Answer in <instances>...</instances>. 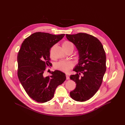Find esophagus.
I'll return each mask as SVG.
<instances>
[{
	"instance_id": "obj_1",
	"label": "esophagus",
	"mask_w": 125,
	"mask_h": 125,
	"mask_svg": "<svg viewBox=\"0 0 125 125\" xmlns=\"http://www.w3.org/2000/svg\"><path fill=\"white\" fill-rule=\"evenodd\" d=\"M66 79H67V80H69V79H70V77H69V76L68 74H66Z\"/></svg>"
}]
</instances>
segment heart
Here are the masks:
<instances>
[{
    "instance_id": "obj_1",
    "label": "heart",
    "mask_w": 125,
    "mask_h": 125,
    "mask_svg": "<svg viewBox=\"0 0 125 125\" xmlns=\"http://www.w3.org/2000/svg\"><path fill=\"white\" fill-rule=\"evenodd\" d=\"M62 47L65 50H66L71 48L74 49L73 44L68 41L64 42L62 43ZM55 68L64 72H67L70 69L73 67V63L70 61L61 60L55 64Z\"/></svg>"
}]
</instances>
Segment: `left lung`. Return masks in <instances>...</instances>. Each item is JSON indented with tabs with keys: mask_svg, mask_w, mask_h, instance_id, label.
Wrapping results in <instances>:
<instances>
[{
	"mask_svg": "<svg viewBox=\"0 0 125 125\" xmlns=\"http://www.w3.org/2000/svg\"><path fill=\"white\" fill-rule=\"evenodd\" d=\"M67 39L77 47L79 63L73 71L77 73L70 78L76 83L70 96L77 101L83 102L91 98L98 91L105 73L106 54L101 42L95 37L86 33L66 34Z\"/></svg>",
	"mask_w": 125,
	"mask_h": 125,
	"instance_id": "1",
	"label": "left lung"
}]
</instances>
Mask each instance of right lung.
<instances>
[{
    "instance_id": "obj_1",
    "label": "right lung",
    "mask_w": 125,
    "mask_h": 125,
    "mask_svg": "<svg viewBox=\"0 0 125 125\" xmlns=\"http://www.w3.org/2000/svg\"><path fill=\"white\" fill-rule=\"evenodd\" d=\"M37 32L26 38L17 56L18 77L28 95L40 103L50 100L56 87L65 81V73L60 71L50 72L45 77L43 73L50 62V49L64 37Z\"/></svg>"
}]
</instances>
